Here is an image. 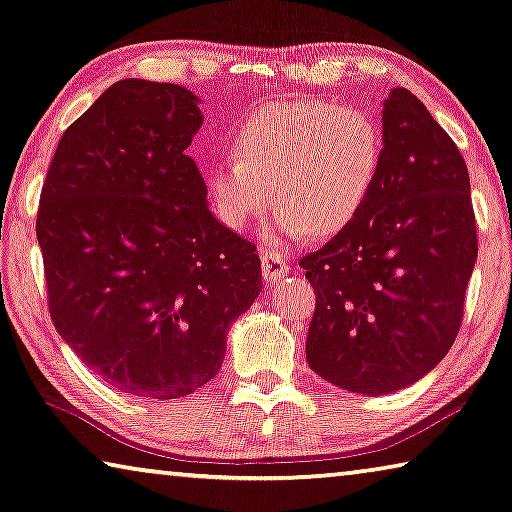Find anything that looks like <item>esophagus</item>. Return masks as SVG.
<instances>
[{
	"label": "esophagus",
	"instance_id": "esophagus-1",
	"mask_svg": "<svg viewBox=\"0 0 512 512\" xmlns=\"http://www.w3.org/2000/svg\"><path fill=\"white\" fill-rule=\"evenodd\" d=\"M262 273L266 282H275L280 278H285L289 273V264L285 262V257L273 253V250H266L262 253Z\"/></svg>",
	"mask_w": 512,
	"mask_h": 512
}]
</instances>
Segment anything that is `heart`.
I'll use <instances>...</instances> for the list:
<instances>
[{"instance_id":"heart-1","label":"heart","mask_w":512,"mask_h":512,"mask_svg":"<svg viewBox=\"0 0 512 512\" xmlns=\"http://www.w3.org/2000/svg\"><path fill=\"white\" fill-rule=\"evenodd\" d=\"M234 161L207 168L216 216L243 230L269 205V243L332 237L367 207L385 159L383 129L371 113L321 100L273 102L232 132Z\"/></svg>"}]
</instances>
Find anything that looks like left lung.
I'll return each mask as SVG.
<instances>
[{"label":"left lung","instance_id":"obj_1","mask_svg":"<svg viewBox=\"0 0 512 512\" xmlns=\"http://www.w3.org/2000/svg\"><path fill=\"white\" fill-rule=\"evenodd\" d=\"M385 159L367 207L300 259L316 294L307 364L355 394H389L456 342L478 241L456 143L408 88L383 107Z\"/></svg>","mask_w":512,"mask_h":512}]
</instances>
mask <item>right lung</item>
<instances>
[{
    "mask_svg": "<svg viewBox=\"0 0 512 512\" xmlns=\"http://www.w3.org/2000/svg\"><path fill=\"white\" fill-rule=\"evenodd\" d=\"M198 102L177 84L116 81L63 132L40 191L54 328L95 376L143 399L209 383L262 291L255 246L209 212L186 154Z\"/></svg>",
    "mask_w": 512,
    "mask_h": 512,
    "instance_id": "add662e5",
    "label": "right lung"
}]
</instances>
